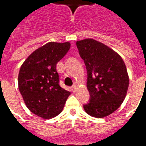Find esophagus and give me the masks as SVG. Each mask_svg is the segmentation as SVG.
Wrapping results in <instances>:
<instances>
[{
	"mask_svg": "<svg viewBox=\"0 0 146 146\" xmlns=\"http://www.w3.org/2000/svg\"><path fill=\"white\" fill-rule=\"evenodd\" d=\"M76 89H77V86H76V84H74V85H73V87H72V90H73V92H76Z\"/></svg>",
	"mask_w": 146,
	"mask_h": 146,
	"instance_id": "esophagus-1",
	"label": "esophagus"
}]
</instances>
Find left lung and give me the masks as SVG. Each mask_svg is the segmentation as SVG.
<instances>
[{
	"instance_id": "obj_1",
	"label": "left lung",
	"mask_w": 146,
	"mask_h": 146,
	"mask_svg": "<svg viewBox=\"0 0 146 146\" xmlns=\"http://www.w3.org/2000/svg\"><path fill=\"white\" fill-rule=\"evenodd\" d=\"M84 61L90 101L84 106L90 116L102 118L115 112L127 95L129 76L125 63L118 53L94 39L76 41Z\"/></svg>"
}]
</instances>
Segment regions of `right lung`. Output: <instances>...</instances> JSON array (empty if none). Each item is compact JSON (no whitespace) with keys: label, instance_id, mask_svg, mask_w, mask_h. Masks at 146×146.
<instances>
[{"label":"right lung","instance_id":"right-lung-1","mask_svg":"<svg viewBox=\"0 0 146 146\" xmlns=\"http://www.w3.org/2000/svg\"><path fill=\"white\" fill-rule=\"evenodd\" d=\"M70 48V42H48L33 51L21 66L19 89L27 108L43 119L62 111L70 92L61 88L56 65Z\"/></svg>","mask_w":146,"mask_h":146}]
</instances>
